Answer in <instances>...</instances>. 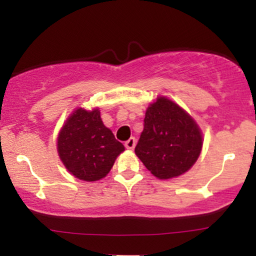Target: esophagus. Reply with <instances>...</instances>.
<instances>
[{"label":"esophagus","mask_w":256,"mask_h":256,"mask_svg":"<svg viewBox=\"0 0 256 256\" xmlns=\"http://www.w3.org/2000/svg\"><path fill=\"white\" fill-rule=\"evenodd\" d=\"M134 146H136V138L134 137H131L130 140H128L125 142V146H126V149H134Z\"/></svg>","instance_id":"1"}]
</instances>
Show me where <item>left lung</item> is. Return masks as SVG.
<instances>
[{
  "instance_id": "1",
  "label": "left lung",
  "mask_w": 256,
  "mask_h": 256,
  "mask_svg": "<svg viewBox=\"0 0 256 256\" xmlns=\"http://www.w3.org/2000/svg\"><path fill=\"white\" fill-rule=\"evenodd\" d=\"M201 149V130L183 108L164 96L149 106L134 152L152 174L158 179L183 174Z\"/></svg>"
}]
</instances>
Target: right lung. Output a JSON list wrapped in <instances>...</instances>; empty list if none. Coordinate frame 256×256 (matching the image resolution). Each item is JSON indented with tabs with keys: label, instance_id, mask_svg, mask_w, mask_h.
I'll return each mask as SVG.
<instances>
[{
	"label": "right lung",
	"instance_id": "1",
	"mask_svg": "<svg viewBox=\"0 0 256 256\" xmlns=\"http://www.w3.org/2000/svg\"><path fill=\"white\" fill-rule=\"evenodd\" d=\"M124 150V146L104 125L98 108L76 110L58 132V156L70 173L85 182L106 177Z\"/></svg>",
	"mask_w": 256,
	"mask_h": 256
}]
</instances>
